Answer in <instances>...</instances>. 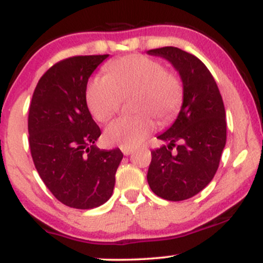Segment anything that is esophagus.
I'll return each instance as SVG.
<instances>
[{"label":"esophagus","mask_w":263,"mask_h":263,"mask_svg":"<svg viewBox=\"0 0 263 263\" xmlns=\"http://www.w3.org/2000/svg\"><path fill=\"white\" fill-rule=\"evenodd\" d=\"M120 148H121L122 153H123V155H125V156L131 155V153L134 152V148H132V147H128V146H121V147H120Z\"/></svg>","instance_id":"esophagus-1"}]
</instances>
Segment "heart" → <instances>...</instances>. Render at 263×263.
<instances>
[{"label": "heart", "mask_w": 263, "mask_h": 263, "mask_svg": "<svg viewBox=\"0 0 263 263\" xmlns=\"http://www.w3.org/2000/svg\"><path fill=\"white\" fill-rule=\"evenodd\" d=\"M106 75H95L86 87V104L98 121L105 122L119 111L122 96L135 92L138 114L115 120L104 132L108 144L137 146L155 129V116L171 122L182 107L184 87L177 74L149 57L134 54L108 62Z\"/></svg>", "instance_id": "1"}]
</instances>
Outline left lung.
I'll use <instances>...</instances> for the list:
<instances>
[{
    "label": "left lung",
    "instance_id": "1",
    "mask_svg": "<svg viewBox=\"0 0 263 263\" xmlns=\"http://www.w3.org/2000/svg\"><path fill=\"white\" fill-rule=\"evenodd\" d=\"M179 73L184 99L177 120L157 138L167 146L152 151L147 180L156 195L180 201L211 182L226 143V115L219 87L209 69L193 54L176 47L151 49Z\"/></svg>",
    "mask_w": 263,
    "mask_h": 263
}]
</instances>
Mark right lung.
<instances>
[{"label":"right lung","instance_id":"add662e5","mask_svg":"<svg viewBox=\"0 0 263 263\" xmlns=\"http://www.w3.org/2000/svg\"><path fill=\"white\" fill-rule=\"evenodd\" d=\"M108 57L78 55L60 60L35 86L28 114L35 170L60 203L92 209L106 203L122 159L119 148L100 149V127L86 104L90 75Z\"/></svg>","mask_w":263,"mask_h":263}]
</instances>
